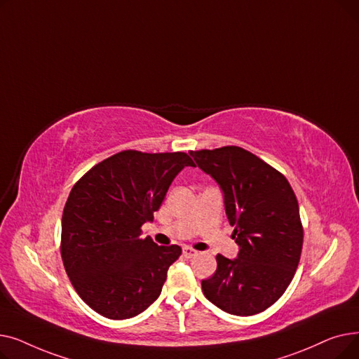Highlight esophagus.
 Listing matches in <instances>:
<instances>
[{
	"label": "esophagus",
	"instance_id": "obj_1",
	"mask_svg": "<svg viewBox=\"0 0 359 359\" xmlns=\"http://www.w3.org/2000/svg\"><path fill=\"white\" fill-rule=\"evenodd\" d=\"M196 255H198V252H196L195 249H192V248H184V249H183V256L187 257V259L194 257V256H196Z\"/></svg>",
	"mask_w": 359,
	"mask_h": 359
}]
</instances>
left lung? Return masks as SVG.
Masks as SVG:
<instances>
[{"mask_svg": "<svg viewBox=\"0 0 359 359\" xmlns=\"http://www.w3.org/2000/svg\"><path fill=\"white\" fill-rule=\"evenodd\" d=\"M224 192L238 257L217 255V271L202 280L212 304L234 316H253L275 304L298 268L304 229L287 177L236 145L189 151Z\"/></svg>", "mask_w": 359, "mask_h": 359, "instance_id": "1", "label": "left lung"}]
</instances>
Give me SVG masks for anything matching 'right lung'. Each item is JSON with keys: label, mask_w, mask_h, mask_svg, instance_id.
Segmentation results:
<instances>
[{"label": "right lung", "mask_w": 359, "mask_h": 359, "mask_svg": "<svg viewBox=\"0 0 359 359\" xmlns=\"http://www.w3.org/2000/svg\"><path fill=\"white\" fill-rule=\"evenodd\" d=\"M192 158L177 153L125 149L77 182L62 212L61 257L84 303L111 320L130 318L158 298L177 244L142 237L173 179Z\"/></svg>", "instance_id": "add662e5"}]
</instances>
